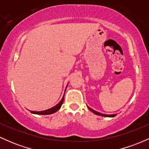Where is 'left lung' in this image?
I'll use <instances>...</instances> for the list:
<instances>
[{
	"label": "left lung",
	"mask_w": 149,
	"mask_h": 149,
	"mask_svg": "<svg viewBox=\"0 0 149 149\" xmlns=\"http://www.w3.org/2000/svg\"><path fill=\"white\" fill-rule=\"evenodd\" d=\"M88 108L89 109H90V111H92V113H94L96 114V115H98V116H105V117H114V116H116V114H112V115H107V114L101 113H99V112L96 111H95V110H93V109H92L91 108H90V107H88Z\"/></svg>",
	"instance_id": "8db88e82"
}]
</instances>
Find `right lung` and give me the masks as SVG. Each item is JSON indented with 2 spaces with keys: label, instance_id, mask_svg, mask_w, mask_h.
I'll return each mask as SVG.
<instances>
[{
  "label": "right lung",
  "instance_id": "1",
  "mask_svg": "<svg viewBox=\"0 0 149 149\" xmlns=\"http://www.w3.org/2000/svg\"><path fill=\"white\" fill-rule=\"evenodd\" d=\"M64 97H62V99H61V100L59 102V104H57L55 107L51 108V109H47V110L42 111H30L31 113H32L38 114V115H49V114L54 113L60 109V107H61V105H62L63 104V102H64Z\"/></svg>",
  "mask_w": 149,
  "mask_h": 149
}]
</instances>
